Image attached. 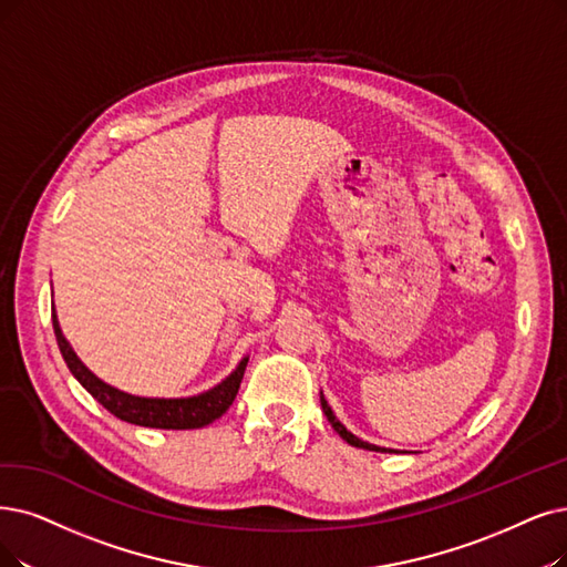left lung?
Returning <instances> with one entry per match:
<instances>
[{"instance_id": "left-lung-1", "label": "left lung", "mask_w": 567, "mask_h": 567, "mask_svg": "<svg viewBox=\"0 0 567 567\" xmlns=\"http://www.w3.org/2000/svg\"><path fill=\"white\" fill-rule=\"evenodd\" d=\"M321 406H323V414L328 416V421H330V425L337 430V435L342 437V440H347V444H351V446H358V449H368V451H381V454H393L391 449H383V446H377V444H370V442H362L360 437H355L353 433H349V430L337 421V416H334V412L330 410V404H328V400L323 398V393H321Z\"/></svg>"}]
</instances>
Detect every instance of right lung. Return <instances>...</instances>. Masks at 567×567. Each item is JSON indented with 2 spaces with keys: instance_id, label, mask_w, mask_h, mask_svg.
<instances>
[{
  "instance_id": "right-lung-1",
  "label": "right lung",
  "mask_w": 567,
  "mask_h": 567,
  "mask_svg": "<svg viewBox=\"0 0 567 567\" xmlns=\"http://www.w3.org/2000/svg\"><path fill=\"white\" fill-rule=\"evenodd\" d=\"M51 311H53L55 339L66 368H70V372L79 379L81 386L93 395L106 412L118 416L121 421L144 425V427H163V430L205 427L228 412L230 404L237 398L248 358H241L237 370L230 377H225L218 386L193 398H140V395H130L125 391L113 389L83 365L60 330L55 307Z\"/></svg>"
}]
</instances>
